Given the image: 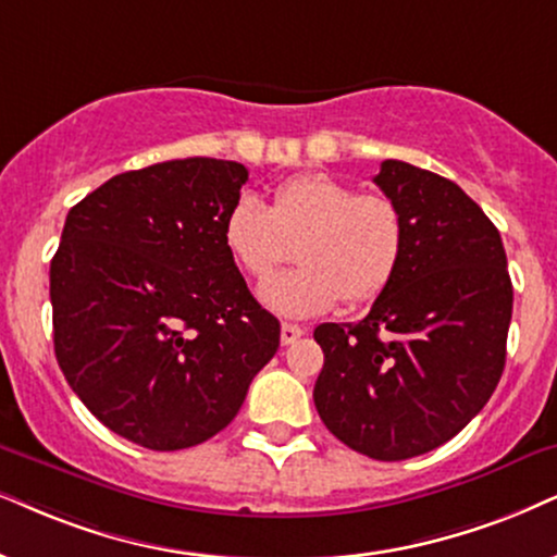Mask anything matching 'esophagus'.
I'll list each match as a JSON object with an SVG mask.
<instances>
[{
  "instance_id": "obj_1",
  "label": "esophagus",
  "mask_w": 557,
  "mask_h": 557,
  "mask_svg": "<svg viewBox=\"0 0 557 557\" xmlns=\"http://www.w3.org/2000/svg\"><path fill=\"white\" fill-rule=\"evenodd\" d=\"M306 334V331H302L300 326H295V323H283V326H280V342L285 344H293V342H298L300 336Z\"/></svg>"
}]
</instances>
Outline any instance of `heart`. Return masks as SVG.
Instances as JSON below:
<instances>
[{
  "label": "heart",
  "mask_w": 557,
  "mask_h": 557,
  "mask_svg": "<svg viewBox=\"0 0 557 557\" xmlns=\"http://www.w3.org/2000/svg\"><path fill=\"white\" fill-rule=\"evenodd\" d=\"M223 246L257 283L298 257L300 267L262 287V300L290 319H308L342 298H377L404 259L406 223L391 197L357 193L331 174H300L274 187L267 208L255 197L234 202Z\"/></svg>",
  "instance_id": "heart-1"
}]
</instances>
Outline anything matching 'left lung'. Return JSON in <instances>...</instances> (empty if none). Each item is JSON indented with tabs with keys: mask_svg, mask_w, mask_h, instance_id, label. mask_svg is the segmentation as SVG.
I'll list each match as a JSON object with an SVG mask.
<instances>
[{
	"mask_svg": "<svg viewBox=\"0 0 557 557\" xmlns=\"http://www.w3.org/2000/svg\"><path fill=\"white\" fill-rule=\"evenodd\" d=\"M375 185L404 215V259L362 321L313 331V400L336 440L396 462L445 445L488 404L513 290L498 228L455 182L388 159Z\"/></svg>",
	"mask_w": 557,
	"mask_h": 557,
	"instance_id": "8db88e82",
	"label": "left lung"
}]
</instances>
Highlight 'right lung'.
Returning <instances> with one entry per match:
<instances>
[{
  "mask_svg": "<svg viewBox=\"0 0 557 557\" xmlns=\"http://www.w3.org/2000/svg\"><path fill=\"white\" fill-rule=\"evenodd\" d=\"M244 164L174 159L123 172L69 210L51 262L63 377L110 432L195 447L231 424L280 347L223 246Z\"/></svg>",
  "mask_w": 557,
  "mask_h": 557,
  "instance_id": "obj_1",
  "label": "right lung"
}]
</instances>
